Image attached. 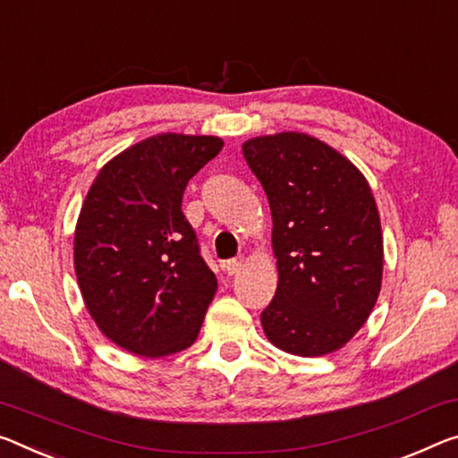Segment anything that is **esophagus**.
<instances>
[{"instance_id": "1", "label": "esophagus", "mask_w": 458, "mask_h": 458, "mask_svg": "<svg viewBox=\"0 0 458 458\" xmlns=\"http://www.w3.org/2000/svg\"><path fill=\"white\" fill-rule=\"evenodd\" d=\"M241 268H242V259H232L224 263V271H226L228 275H236Z\"/></svg>"}]
</instances>
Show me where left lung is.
I'll use <instances>...</instances> for the list:
<instances>
[{
    "label": "left lung",
    "instance_id": "left-lung-1",
    "mask_svg": "<svg viewBox=\"0 0 458 458\" xmlns=\"http://www.w3.org/2000/svg\"><path fill=\"white\" fill-rule=\"evenodd\" d=\"M242 155L273 217L279 281L260 314L265 336L297 357L338 351L381 292L383 234L371 187L344 155L303 132L250 138Z\"/></svg>",
    "mask_w": 458,
    "mask_h": 458
}]
</instances>
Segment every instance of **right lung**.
<instances>
[{
  "instance_id": "add662e5",
  "label": "right lung",
  "mask_w": 458,
  "mask_h": 458,
  "mask_svg": "<svg viewBox=\"0 0 458 458\" xmlns=\"http://www.w3.org/2000/svg\"><path fill=\"white\" fill-rule=\"evenodd\" d=\"M222 147L217 136H150L101 166L87 191L72 242L79 289L101 334L138 357L191 346L217 292L181 199Z\"/></svg>"
}]
</instances>
